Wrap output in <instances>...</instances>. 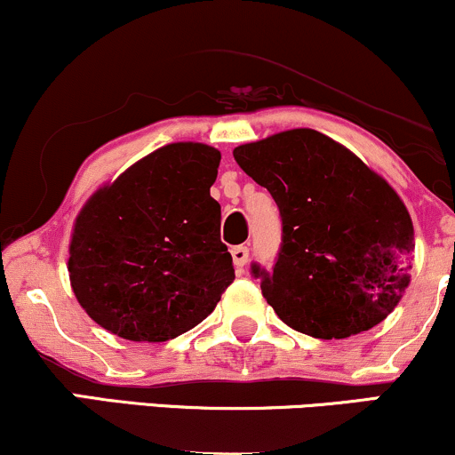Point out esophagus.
<instances>
[{
  "label": "esophagus",
  "mask_w": 455,
  "mask_h": 455,
  "mask_svg": "<svg viewBox=\"0 0 455 455\" xmlns=\"http://www.w3.org/2000/svg\"><path fill=\"white\" fill-rule=\"evenodd\" d=\"M231 254H233V265L237 269H242L245 263H248V254H250V250L245 248V245H235V248L231 250Z\"/></svg>",
  "instance_id": "34e87169"
}]
</instances>
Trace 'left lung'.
I'll return each instance as SVG.
<instances>
[{
    "label": "left lung",
    "instance_id": "obj_1",
    "mask_svg": "<svg viewBox=\"0 0 455 455\" xmlns=\"http://www.w3.org/2000/svg\"><path fill=\"white\" fill-rule=\"evenodd\" d=\"M282 216V248L260 291L289 327L342 340L379 325L411 284L415 231L398 192L351 149L310 128L233 149Z\"/></svg>",
    "mask_w": 455,
    "mask_h": 455
}]
</instances>
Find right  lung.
I'll use <instances>...</instances> for the list:
<instances>
[{
    "mask_svg": "<svg viewBox=\"0 0 455 455\" xmlns=\"http://www.w3.org/2000/svg\"><path fill=\"white\" fill-rule=\"evenodd\" d=\"M220 151L171 143L98 188L68 248L76 301L92 321L132 342H166L213 312L235 280L210 188Z\"/></svg>",
    "mask_w": 455,
    "mask_h": 455,
    "instance_id": "1",
    "label": "right lung"
}]
</instances>
